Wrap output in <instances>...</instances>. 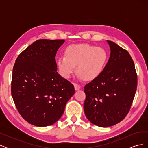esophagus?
Listing matches in <instances>:
<instances>
[{
    "mask_svg": "<svg viewBox=\"0 0 148 148\" xmlns=\"http://www.w3.org/2000/svg\"><path fill=\"white\" fill-rule=\"evenodd\" d=\"M74 86H75V90H79V89H80V88H81V86L79 84H77V83H74Z\"/></svg>",
    "mask_w": 148,
    "mask_h": 148,
    "instance_id": "1",
    "label": "esophagus"
}]
</instances>
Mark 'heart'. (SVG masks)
Listing matches in <instances>:
<instances>
[{
	"mask_svg": "<svg viewBox=\"0 0 148 148\" xmlns=\"http://www.w3.org/2000/svg\"><path fill=\"white\" fill-rule=\"evenodd\" d=\"M107 59L108 56L104 49L82 44L69 46L65 51V56H60L57 64L63 77L69 78L77 66L79 77L91 81L101 74Z\"/></svg>",
	"mask_w": 148,
	"mask_h": 148,
	"instance_id": "obj_1",
	"label": "heart"
}]
</instances>
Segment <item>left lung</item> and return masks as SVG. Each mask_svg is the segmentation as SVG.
Segmentation results:
<instances>
[{"label":"left lung","instance_id":"1","mask_svg":"<svg viewBox=\"0 0 148 148\" xmlns=\"http://www.w3.org/2000/svg\"><path fill=\"white\" fill-rule=\"evenodd\" d=\"M110 56L101 74L84 87L86 118L101 127L113 126L126 117L137 88V75L132 57L125 49L107 41Z\"/></svg>","mask_w":148,"mask_h":148}]
</instances>
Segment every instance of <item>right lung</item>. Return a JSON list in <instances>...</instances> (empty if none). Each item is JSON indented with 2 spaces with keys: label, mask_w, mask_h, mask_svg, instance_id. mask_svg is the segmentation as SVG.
<instances>
[{
  "label": "right lung",
  "mask_w": 148,
  "mask_h": 148,
  "mask_svg": "<svg viewBox=\"0 0 148 148\" xmlns=\"http://www.w3.org/2000/svg\"><path fill=\"white\" fill-rule=\"evenodd\" d=\"M64 39H39L18 56L11 92L18 112L37 127L56 123L75 93L73 84L57 72L56 56Z\"/></svg>",
  "instance_id": "1"
}]
</instances>
